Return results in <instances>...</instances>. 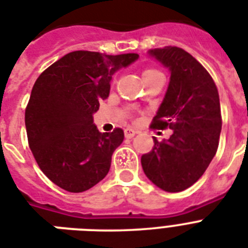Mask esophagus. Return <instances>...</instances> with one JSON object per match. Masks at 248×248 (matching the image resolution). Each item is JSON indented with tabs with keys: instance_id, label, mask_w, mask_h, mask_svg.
<instances>
[{
	"instance_id": "1",
	"label": "esophagus",
	"mask_w": 248,
	"mask_h": 248,
	"mask_svg": "<svg viewBox=\"0 0 248 248\" xmlns=\"http://www.w3.org/2000/svg\"><path fill=\"white\" fill-rule=\"evenodd\" d=\"M136 135L135 130H132V128H124V136L127 138V139H131L134 136Z\"/></svg>"
}]
</instances>
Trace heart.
<instances>
[{
  "label": "heart",
  "mask_w": 248,
  "mask_h": 248,
  "mask_svg": "<svg viewBox=\"0 0 248 248\" xmlns=\"http://www.w3.org/2000/svg\"><path fill=\"white\" fill-rule=\"evenodd\" d=\"M149 76H162V73L158 69H155V68H148V69L143 72V78L149 77Z\"/></svg>",
  "instance_id": "b5f03b06"
}]
</instances>
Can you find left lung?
Returning <instances> with one entry per match:
<instances>
[{"instance_id": "1", "label": "left lung", "mask_w": 248, "mask_h": 248, "mask_svg": "<svg viewBox=\"0 0 248 248\" xmlns=\"http://www.w3.org/2000/svg\"><path fill=\"white\" fill-rule=\"evenodd\" d=\"M171 72L167 93L152 121L153 128H171L170 139L153 138L141 155L147 177L166 192H181L200 179L216 155L221 131L217 87L204 67L176 46L149 51Z\"/></svg>"}]
</instances>
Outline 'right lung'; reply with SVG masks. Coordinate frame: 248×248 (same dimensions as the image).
I'll use <instances>...</instances> for the list:
<instances>
[{
	"mask_svg": "<svg viewBox=\"0 0 248 248\" xmlns=\"http://www.w3.org/2000/svg\"><path fill=\"white\" fill-rule=\"evenodd\" d=\"M138 58L73 51L34 82L25 108L29 148L42 172L64 190L85 192L107 176L124 130L101 134L93 114L109 96L112 76Z\"/></svg>",
	"mask_w": 248,
	"mask_h": 248,
	"instance_id": "add662e5",
	"label": "right lung"
}]
</instances>
